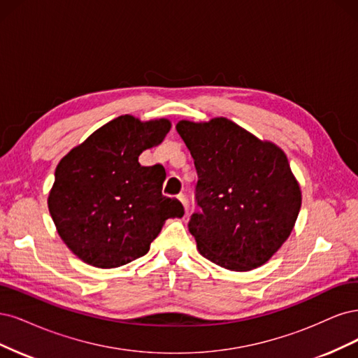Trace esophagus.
I'll return each instance as SVG.
<instances>
[{"label": "esophagus", "instance_id": "esophagus-1", "mask_svg": "<svg viewBox=\"0 0 358 358\" xmlns=\"http://www.w3.org/2000/svg\"><path fill=\"white\" fill-rule=\"evenodd\" d=\"M177 198H178V201L182 203L184 210L187 211V208H189V201H187V198H186V194H184V193H180V194L177 196Z\"/></svg>", "mask_w": 358, "mask_h": 358}]
</instances>
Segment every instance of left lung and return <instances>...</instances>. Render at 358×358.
Returning a JSON list of instances; mask_svg holds the SVG:
<instances>
[{
  "mask_svg": "<svg viewBox=\"0 0 358 358\" xmlns=\"http://www.w3.org/2000/svg\"><path fill=\"white\" fill-rule=\"evenodd\" d=\"M177 132L198 172L189 232L199 252L230 271L266 263L290 236L301 210V187L280 147L236 123L181 120Z\"/></svg>",
  "mask_w": 358,
  "mask_h": 358,
  "instance_id": "8db88e82",
  "label": "left lung"
}]
</instances>
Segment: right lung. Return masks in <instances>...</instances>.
<instances>
[{"instance_id": "1", "label": "right lung", "mask_w": 358, "mask_h": 358, "mask_svg": "<svg viewBox=\"0 0 358 358\" xmlns=\"http://www.w3.org/2000/svg\"><path fill=\"white\" fill-rule=\"evenodd\" d=\"M169 129L166 119L143 123L126 114L103 124L56 166L49 211L78 259L102 269L123 266L147 255L165 220L184 215L178 199L162 194V168L138 162Z\"/></svg>"}]
</instances>
